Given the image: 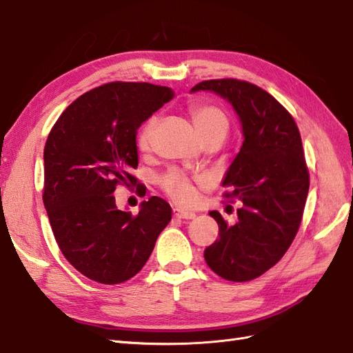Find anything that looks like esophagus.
<instances>
[{"mask_svg":"<svg viewBox=\"0 0 353 353\" xmlns=\"http://www.w3.org/2000/svg\"><path fill=\"white\" fill-rule=\"evenodd\" d=\"M174 215L178 219H194L196 213L194 212H188V210H183V209H174Z\"/></svg>","mask_w":353,"mask_h":353,"instance_id":"34e87169","label":"esophagus"}]
</instances>
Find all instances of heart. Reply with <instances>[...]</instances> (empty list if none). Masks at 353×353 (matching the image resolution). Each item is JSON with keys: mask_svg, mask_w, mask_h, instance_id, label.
<instances>
[{"mask_svg": "<svg viewBox=\"0 0 353 353\" xmlns=\"http://www.w3.org/2000/svg\"><path fill=\"white\" fill-rule=\"evenodd\" d=\"M190 114L193 117L196 130L201 138L210 134H223L228 131V119L225 113L213 104H193L190 108ZM156 126V117H150L138 134V147L143 152L148 150L152 144V137ZM162 185L166 193L175 201L190 205L196 199L194 187L191 185L188 178L179 170H170L162 179Z\"/></svg>", "mask_w": 353, "mask_h": 353, "instance_id": "obj_1", "label": "heart"}]
</instances>
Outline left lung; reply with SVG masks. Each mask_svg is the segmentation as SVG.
I'll return each mask as SVG.
<instances>
[{
    "mask_svg": "<svg viewBox=\"0 0 353 353\" xmlns=\"http://www.w3.org/2000/svg\"><path fill=\"white\" fill-rule=\"evenodd\" d=\"M225 99L241 122L244 141L222 185L240 200L239 221L228 225L218 210L219 239L205 250L209 268L228 281H250L279 262L301 225L309 190L301 132L271 94L239 79H210L191 88Z\"/></svg>",
    "mask_w": 353,
    "mask_h": 353,
    "instance_id": "left-lung-1",
    "label": "left lung"
}]
</instances>
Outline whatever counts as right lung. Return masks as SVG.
I'll return each mask as SVG.
<instances>
[{
	"instance_id": "1",
	"label": "right lung",
	"mask_w": 353,
	"mask_h": 353,
	"mask_svg": "<svg viewBox=\"0 0 353 353\" xmlns=\"http://www.w3.org/2000/svg\"><path fill=\"white\" fill-rule=\"evenodd\" d=\"M172 99L160 85L104 83L74 100L47 138L42 200L63 256L90 280L132 279L172 218L157 196L135 216L117 209L113 196L117 184L137 185L138 128Z\"/></svg>"
}]
</instances>
